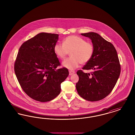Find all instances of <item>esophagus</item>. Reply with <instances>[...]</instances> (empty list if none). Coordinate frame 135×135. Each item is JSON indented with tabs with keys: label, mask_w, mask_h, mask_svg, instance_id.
Wrapping results in <instances>:
<instances>
[{
	"label": "esophagus",
	"mask_w": 135,
	"mask_h": 135,
	"mask_svg": "<svg viewBox=\"0 0 135 135\" xmlns=\"http://www.w3.org/2000/svg\"><path fill=\"white\" fill-rule=\"evenodd\" d=\"M75 73V71H69V75H73V74H74Z\"/></svg>",
	"instance_id": "obj_1"
}]
</instances>
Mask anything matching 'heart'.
I'll list each match as a JSON object with an SVG mask.
<instances>
[{
  "label": "heart",
  "instance_id": "heart-1",
  "mask_svg": "<svg viewBox=\"0 0 135 135\" xmlns=\"http://www.w3.org/2000/svg\"><path fill=\"white\" fill-rule=\"evenodd\" d=\"M55 54L58 58L63 60L69 52L70 57L62 63L63 67L73 70L79 64L88 63L94 54L93 45L77 35H70L63 40V44H56L54 47Z\"/></svg>",
  "mask_w": 135,
  "mask_h": 135
}]
</instances>
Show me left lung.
<instances>
[{"mask_svg": "<svg viewBox=\"0 0 135 135\" xmlns=\"http://www.w3.org/2000/svg\"><path fill=\"white\" fill-rule=\"evenodd\" d=\"M91 40L94 54L83 68L90 73L77 71L76 88L79 95L89 101H98L107 96L115 86L120 73V65L113 45L95 32L81 33Z\"/></svg>", "mask_w": 135, "mask_h": 135, "instance_id": "left-lung-1", "label": "left lung"}]
</instances>
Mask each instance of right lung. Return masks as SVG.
Here are the masks:
<instances>
[{"label": "right lung", "mask_w": 135, "mask_h": 135, "mask_svg": "<svg viewBox=\"0 0 135 135\" xmlns=\"http://www.w3.org/2000/svg\"><path fill=\"white\" fill-rule=\"evenodd\" d=\"M58 37L57 34L39 33L22 45L15 62V72L22 89L41 102L58 96L61 84L69 75L66 68L57 69L61 64L54 47Z\"/></svg>", "instance_id": "1"}]
</instances>
